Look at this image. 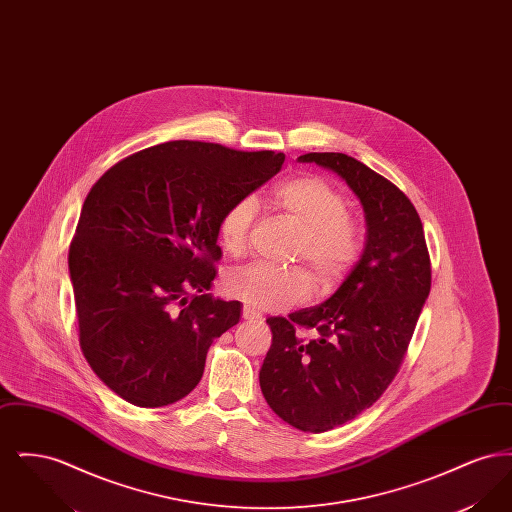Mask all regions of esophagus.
<instances>
[{"label": "esophagus", "mask_w": 512, "mask_h": 512, "mask_svg": "<svg viewBox=\"0 0 512 512\" xmlns=\"http://www.w3.org/2000/svg\"><path fill=\"white\" fill-rule=\"evenodd\" d=\"M242 317H244V320H247V322H261V320H263V315H261V313L253 311V309H251V307H247V305H244Z\"/></svg>", "instance_id": "1"}]
</instances>
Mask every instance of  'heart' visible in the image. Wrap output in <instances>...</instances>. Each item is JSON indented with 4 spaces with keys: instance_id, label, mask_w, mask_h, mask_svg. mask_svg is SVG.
I'll list each match as a JSON object with an SVG mask.
<instances>
[{
    "instance_id": "obj_1",
    "label": "heart",
    "mask_w": 512,
    "mask_h": 512,
    "mask_svg": "<svg viewBox=\"0 0 512 512\" xmlns=\"http://www.w3.org/2000/svg\"><path fill=\"white\" fill-rule=\"evenodd\" d=\"M272 205L301 228L295 257L313 268L318 284L330 288L357 261L361 251L359 224L345 215V201L318 176H297L278 184ZM257 215L253 197L236 199L219 220L220 247L238 255L244 251L249 228ZM313 278L303 268L251 263L234 268L224 278V292L255 311H284L313 295Z\"/></svg>"
}]
</instances>
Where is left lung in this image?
<instances>
[{"label":"left lung","mask_w":512,"mask_h":512,"mask_svg":"<svg viewBox=\"0 0 512 512\" xmlns=\"http://www.w3.org/2000/svg\"><path fill=\"white\" fill-rule=\"evenodd\" d=\"M363 205L361 259L317 307L267 318L272 345L259 372L270 409L301 432H328L374 405L407 353L432 286L422 222L397 186L345 153H307ZM313 329L311 339L294 334Z\"/></svg>","instance_id":"obj_1"}]
</instances>
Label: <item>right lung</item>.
Instances as JSON below:
<instances>
[{
  "label": "right lung",
  "mask_w": 512,
  "mask_h": 512,
  "mask_svg": "<svg viewBox=\"0 0 512 512\" xmlns=\"http://www.w3.org/2000/svg\"><path fill=\"white\" fill-rule=\"evenodd\" d=\"M274 151L174 140L138 151L92 186L69 272L80 347L99 380L136 407L194 390L240 301L215 299L219 220L284 165Z\"/></svg>",
  "instance_id": "right-lung-1"
}]
</instances>
